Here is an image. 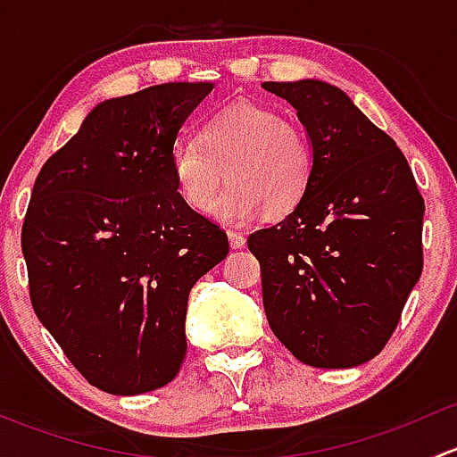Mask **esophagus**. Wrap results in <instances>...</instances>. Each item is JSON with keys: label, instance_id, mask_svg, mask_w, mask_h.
<instances>
[{"label": "esophagus", "instance_id": "34e87169", "mask_svg": "<svg viewBox=\"0 0 457 457\" xmlns=\"http://www.w3.org/2000/svg\"><path fill=\"white\" fill-rule=\"evenodd\" d=\"M228 238L232 250H241V247H245V237H243L241 232H228Z\"/></svg>", "mask_w": 457, "mask_h": 457}]
</instances>
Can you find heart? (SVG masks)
<instances>
[{
    "instance_id": "1",
    "label": "heart",
    "mask_w": 457,
    "mask_h": 457,
    "mask_svg": "<svg viewBox=\"0 0 457 457\" xmlns=\"http://www.w3.org/2000/svg\"><path fill=\"white\" fill-rule=\"evenodd\" d=\"M170 170L192 210L205 214L212 207L214 219L241 225L261 212L285 216L303 201L312 181V150L278 112L238 104L203 121L196 141L177 143ZM225 171L233 186L217 200Z\"/></svg>"
}]
</instances>
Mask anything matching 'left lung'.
I'll list each match as a JSON object with an SVG mask.
<instances>
[{
	"label": "left lung",
	"mask_w": 457,
	"mask_h": 457,
	"mask_svg": "<svg viewBox=\"0 0 457 457\" xmlns=\"http://www.w3.org/2000/svg\"><path fill=\"white\" fill-rule=\"evenodd\" d=\"M296 108L312 147L303 201L247 238L276 338L320 370L382 352L422 274L425 201L403 152L340 87L265 81Z\"/></svg>",
	"instance_id": "1"
}]
</instances>
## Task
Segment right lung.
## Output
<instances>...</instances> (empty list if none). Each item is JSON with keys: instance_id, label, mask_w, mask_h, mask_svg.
<instances>
[{"instance_id": "1", "label": "right lung", "mask_w": 457, "mask_h": 457, "mask_svg": "<svg viewBox=\"0 0 457 457\" xmlns=\"http://www.w3.org/2000/svg\"><path fill=\"white\" fill-rule=\"evenodd\" d=\"M212 87L161 84L101 101L32 187L21 229L32 307L105 394L174 380L190 289L229 252L170 170L179 130Z\"/></svg>"}]
</instances>
